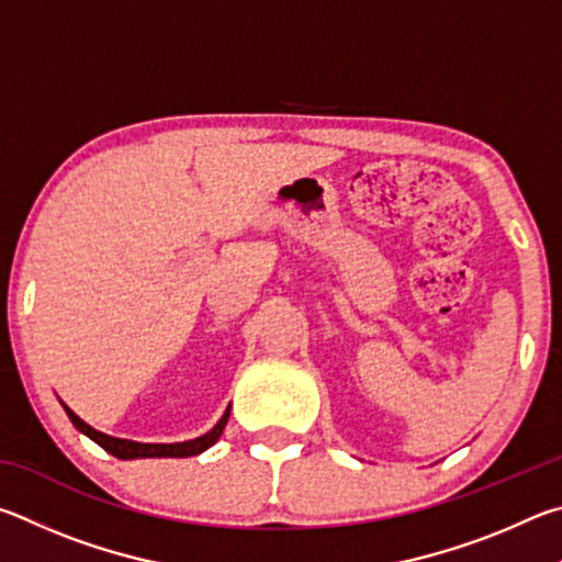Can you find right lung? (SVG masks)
<instances>
[{
	"label": "right lung",
	"mask_w": 562,
	"mask_h": 562,
	"mask_svg": "<svg viewBox=\"0 0 562 562\" xmlns=\"http://www.w3.org/2000/svg\"><path fill=\"white\" fill-rule=\"evenodd\" d=\"M64 405V402H61ZM64 409H66V415H68V419L74 422V427L78 429V431H83V435L88 437V439H93L98 447H103L108 454H113V457H117V459H165V457H196V454H202L204 449H210L216 439L222 437V431H224V427H226V419H229V407H226V412L222 415V419L216 422L214 425V429H210L206 431V435H202V437H196V439H190V441H177V445H143V441H131V439H117V437H108V435H103V431H98V429H93L91 425H86V422L78 417V415H74L71 409H68L66 405H64Z\"/></svg>",
	"instance_id": "obj_1"
}]
</instances>
